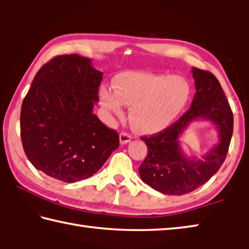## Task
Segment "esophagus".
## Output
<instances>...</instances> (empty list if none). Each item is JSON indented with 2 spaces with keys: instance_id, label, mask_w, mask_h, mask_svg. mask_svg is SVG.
Segmentation results:
<instances>
[{
  "instance_id": "obj_1",
  "label": "esophagus",
  "mask_w": 249,
  "mask_h": 249,
  "mask_svg": "<svg viewBox=\"0 0 249 249\" xmlns=\"http://www.w3.org/2000/svg\"><path fill=\"white\" fill-rule=\"evenodd\" d=\"M132 141V135L130 134H128V133H126V132H122L121 134H120V142H121V144H127L128 142H130Z\"/></svg>"
}]
</instances>
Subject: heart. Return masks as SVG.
Wrapping results in <instances>:
<instances>
[{
    "label": "heart",
    "mask_w": 249,
    "mask_h": 249,
    "mask_svg": "<svg viewBox=\"0 0 249 249\" xmlns=\"http://www.w3.org/2000/svg\"><path fill=\"white\" fill-rule=\"evenodd\" d=\"M190 96V86L183 78L147 72H124L115 88L101 89L102 103L117 116L130 108V122L141 132H157L171 124Z\"/></svg>",
    "instance_id": "1"
}]
</instances>
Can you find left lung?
I'll list each match as a JSON object with an SVG mask.
<instances>
[{"label": "left lung", "instance_id": "1", "mask_svg": "<svg viewBox=\"0 0 249 249\" xmlns=\"http://www.w3.org/2000/svg\"><path fill=\"white\" fill-rule=\"evenodd\" d=\"M196 93L191 107L165 129L142 136L148 147L140 176L155 190L169 196L192 192L215 175L226 158L233 135V112L221 83L206 70L193 68ZM196 118L212 120L220 132V142L202 160H187L180 154L178 135Z\"/></svg>", "mask_w": 249, "mask_h": 249}]
</instances>
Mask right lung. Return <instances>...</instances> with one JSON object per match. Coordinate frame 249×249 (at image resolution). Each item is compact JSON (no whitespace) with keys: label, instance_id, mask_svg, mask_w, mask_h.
<instances>
[{"label":"right lung","instance_id":"1","mask_svg":"<svg viewBox=\"0 0 249 249\" xmlns=\"http://www.w3.org/2000/svg\"><path fill=\"white\" fill-rule=\"evenodd\" d=\"M102 72L75 53L41 67L24 98L20 138L32 165L73 183L96 174L120 146V136L93 114Z\"/></svg>","mask_w":249,"mask_h":249}]
</instances>
